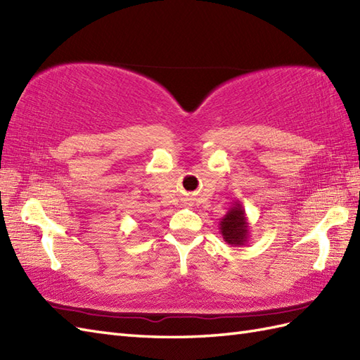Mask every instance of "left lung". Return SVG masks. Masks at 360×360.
Listing matches in <instances>:
<instances>
[{"instance_id":"8db88e82","label":"left lung","mask_w":360,"mask_h":360,"mask_svg":"<svg viewBox=\"0 0 360 360\" xmlns=\"http://www.w3.org/2000/svg\"><path fill=\"white\" fill-rule=\"evenodd\" d=\"M219 229L223 240L231 246H243L250 240V223L240 200L231 205L228 212L219 221Z\"/></svg>"}]
</instances>
